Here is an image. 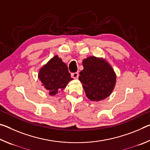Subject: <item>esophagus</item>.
Instances as JSON below:
<instances>
[{
	"instance_id": "34e87169",
	"label": "esophagus",
	"mask_w": 150,
	"mask_h": 150,
	"mask_svg": "<svg viewBox=\"0 0 150 150\" xmlns=\"http://www.w3.org/2000/svg\"><path fill=\"white\" fill-rule=\"evenodd\" d=\"M71 77L73 79H78V77H79V73L78 72H76V73H71Z\"/></svg>"
}]
</instances>
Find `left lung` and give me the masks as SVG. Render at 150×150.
<instances>
[{"label": "left lung", "mask_w": 150, "mask_h": 150, "mask_svg": "<svg viewBox=\"0 0 150 150\" xmlns=\"http://www.w3.org/2000/svg\"><path fill=\"white\" fill-rule=\"evenodd\" d=\"M83 69L79 80L86 96L92 101H100L110 95L116 83V75L105 59L90 56L83 60Z\"/></svg>", "instance_id": "obj_1"}]
</instances>
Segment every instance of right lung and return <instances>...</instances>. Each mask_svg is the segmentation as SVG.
<instances>
[{
  "instance_id": "add662e5",
  "label": "right lung",
  "mask_w": 150,
  "mask_h": 150,
  "mask_svg": "<svg viewBox=\"0 0 150 150\" xmlns=\"http://www.w3.org/2000/svg\"><path fill=\"white\" fill-rule=\"evenodd\" d=\"M38 77L51 96L56 95L73 79L71 77L67 65L57 55L40 68Z\"/></svg>"
}]
</instances>
